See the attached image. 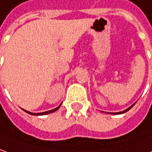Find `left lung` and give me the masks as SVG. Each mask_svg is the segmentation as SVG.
<instances>
[{
  "label": "left lung",
  "instance_id": "8db88e82",
  "mask_svg": "<svg viewBox=\"0 0 152 152\" xmlns=\"http://www.w3.org/2000/svg\"><path fill=\"white\" fill-rule=\"evenodd\" d=\"M137 102H135L134 104H132V106H130V107H128L127 109H126L125 111H120V112H107V113H109V114H113V115H119V114H123V113H125V112H126V111H128L132 107H133V106L136 104ZM105 113H106V112H105Z\"/></svg>",
  "mask_w": 152,
  "mask_h": 152
}]
</instances>
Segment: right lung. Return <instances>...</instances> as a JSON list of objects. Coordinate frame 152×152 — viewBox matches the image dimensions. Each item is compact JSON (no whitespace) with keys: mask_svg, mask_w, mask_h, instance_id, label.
<instances>
[{"mask_svg":"<svg viewBox=\"0 0 152 152\" xmlns=\"http://www.w3.org/2000/svg\"><path fill=\"white\" fill-rule=\"evenodd\" d=\"M61 104H60L56 108H55V109H52V110H50V111H44V112H40V113H32V112H31V111H26V110H24V109H22L23 111H26V113H28L30 115H47V114H50V113H52V112H54V111H57L59 108L61 107Z\"/></svg>","mask_w":152,"mask_h":152,"instance_id":"obj_1","label":"right lung"}]
</instances>
